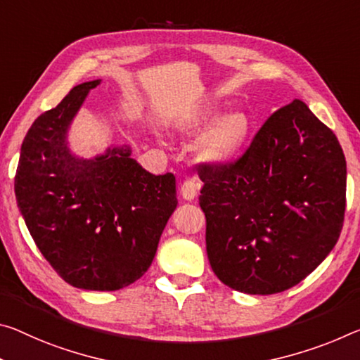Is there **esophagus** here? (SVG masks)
I'll return each mask as SVG.
<instances>
[{
    "label": "esophagus",
    "instance_id": "34e87169",
    "mask_svg": "<svg viewBox=\"0 0 360 360\" xmlns=\"http://www.w3.org/2000/svg\"><path fill=\"white\" fill-rule=\"evenodd\" d=\"M198 192V182L195 179H186L181 184V197L187 202H192L197 197Z\"/></svg>",
    "mask_w": 360,
    "mask_h": 360
}]
</instances>
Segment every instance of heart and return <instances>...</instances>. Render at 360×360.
Returning a JSON list of instances; mask_svg holds the SVG:
<instances>
[{
  "label": "heart",
  "instance_id": "obj_1",
  "mask_svg": "<svg viewBox=\"0 0 360 360\" xmlns=\"http://www.w3.org/2000/svg\"><path fill=\"white\" fill-rule=\"evenodd\" d=\"M219 108L210 107L184 124L187 133L210 128L197 144V155L213 167H224L236 158L247 144L252 122L240 108L219 117Z\"/></svg>",
  "mask_w": 360,
  "mask_h": 360
}]
</instances>
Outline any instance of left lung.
Returning a JSON list of instances; mask_svg holds the SVG:
<instances>
[{
	"mask_svg": "<svg viewBox=\"0 0 360 360\" xmlns=\"http://www.w3.org/2000/svg\"><path fill=\"white\" fill-rule=\"evenodd\" d=\"M200 179L211 269L232 290L292 288L338 242L345 153L303 101L274 112L236 163L202 165Z\"/></svg>",
	"mask_w": 360,
	"mask_h": 360,
	"instance_id": "obj_1",
	"label": "left lung"
}]
</instances>
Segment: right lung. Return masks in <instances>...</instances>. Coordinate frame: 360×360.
I'll use <instances>...</instances> for the list:
<instances>
[{
  "label": "right lung",
  "instance_id": "1",
  "mask_svg": "<svg viewBox=\"0 0 360 360\" xmlns=\"http://www.w3.org/2000/svg\"><path fill=\"white\" fill-rule=\"evenodd\" d=\"M101 82L78 84L33 122L14 191L30 236L56 272L77 288L115 292L149 269L178 198L174 176L146 171L129 146L107 147L93 158L70 150V124Z\"/></svg>",
  "mask_w": 360,
  "mask_h": 360
}]
</instances>
